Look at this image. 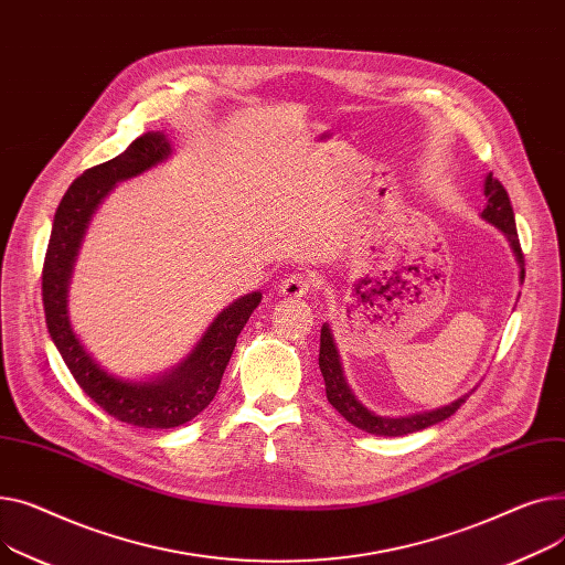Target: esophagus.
Returning <instances> with one entry per match:
<instances>
[{"instance_id":"34e87169","label":"esophagus","mask_w":565,"mask_h":565,"mask_svg":"<svg viewBox=\"0 0 565 565\" xmlns=\"http://www.w3.org/2000/svg\"><path fill=\"white\" fill-rule=\"evenodd\" d=\"M317 287H319L317 274H294L280 282V294L287 298H301L315 291Z\"/></svg>"}]
</instances>
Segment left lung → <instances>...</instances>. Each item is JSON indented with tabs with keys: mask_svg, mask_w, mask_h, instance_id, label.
Here are the masks:
<instances>
[{
	"mask_svg": "<svg viewBox=\"0 0 565 565\" xmlns=\"http://www.w3.org/2000/svg\"><path fill=\"white\" fill-rule=\"evenodd\" d=\"M486 198H488V205H486L481 216L488 223H492L494 227H500L504 235L509 237V242L515 250V257L520 262V269H522L520 278L524 280V255H522L520 239H518L513 207H511V201H509V193H507L504 184L492 175L486 178ZM319 367H321V376L326 381V396H328L330 406H333L347 422H351L353 426L364 430V434H372V436L396 438V436L415 434V430H422L426 426H434V424L451 417L460 408V404H466V399H458V402H454L445 408L411 415V417H381V415H374L372 411H367L355 399L351 387L347 385L344 374H342L340 355H338V349L333 344V335H330L328 326L321 328Z\"/></svg>",
	"mask_w": 565,
	"mask_h": 565,
	"instance_id": "8db88e82",
	"label": "left lung"
}]
</instances>
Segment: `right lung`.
Segmentation results:
<instances>
[{
    "label": "right lung",
    "instance_id": "right-lung-1",
    "mask_svg": "<svg viewBox=\"0 0 565 565\" xmlns=\"http://www.w3.org/2000/svg\"><path fill=\"white\" fill-rule=\"evenodd\" d=\"M171 146L161 131H146L129 148L84 171L65 191L54 214L52 235L43 262V306L50 338L77 385L111 417L141 428H173L203 413L218 392L223 372L237 338L262 294H248L225 308L207 328L203 340L175 372L152 383H125L107 374L75 338L65 298L73 262L95 207L116 182L135 178L169 157Z\"/></svg>",
    "mask_w": 565,
    "mask_h": 565
}]
</instances>
